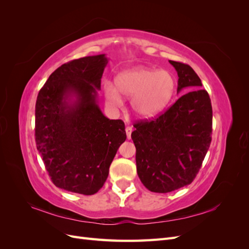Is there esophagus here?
Returning a JSON list of instances; mask_svg holds the SVG:
<instances>
[{"instance_id":"esophagus-1","label":"esophagus","mask_w":249,"mask_h":249,"mask_svg":"<svg viewBox=\"0 0 249 249\" xmlns=\"http://www.w3.org/2000/svg\"><path fill=\"white\" fill-rule=\"evenodd\" d=\"M132 132H133V129L132 126H126L125 127V133H126V138L127 139H131V135H132Z\"/></svg>"}]
</instances>
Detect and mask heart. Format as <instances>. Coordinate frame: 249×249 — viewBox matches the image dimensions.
<instances>
[{"instance_id": "heart-1", "label": "heart", "mask_w": 249, "mask_h": 249, "mask_svg": "<svg viewBox=\"0 0 249 249\" xmlns=\"http://www.w3.org/2000/svg\"><path fill=\"white\" fill-rule=\"evenodd\" d=\"M115 86L106 84L105 97L112 107L124 103L122 95L132 97L131 107L141 118H150L161 113L171 101L176 90V81L166 71L136 67L119 73Z\"/></svg>"}]
</instances>
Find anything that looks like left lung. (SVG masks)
Listing matches in <instances>:
<instances>
[{
    "label": "left lung",
    "mask_w": 249,
    "mask_h": 249,
    "mask_svg": "<svg viewBox=\"0 0 249 249\" xmlns=\"http://www.w3.org/2000/svg\"><path fill=\"white\" fill-rule=\"evenodd\" d=\"M169 63L178 72V93H185L153 120L135 124L137 173L149 191L167 193L192 183L212 140V105L191 66Z\"/></svg>",
    "instance_id": "8db88e82"
}]
</instances>
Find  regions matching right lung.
I'll use <instances>...</instances> for the list:
<instances>
[{
  "label": "right lung",
  "mask_w": 249,
  "mask_h": 249,
  "mask_svg": "<svg viewBox=\"0 0 249 249\" xmlns=\"http://www.w3.org/2000/svg\"><path fill=\"white\" fill-rule=\"evenodd\" d=\"M107 63L102 54L62 64L37 95L36 146L52 182L60 189L96 193L126 139L123 120L107 118L97 104Z\"/></svg>",
  "instance_id": "1"
}]
</instances>
